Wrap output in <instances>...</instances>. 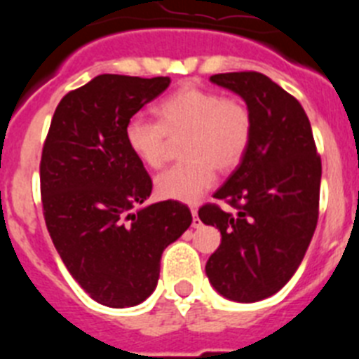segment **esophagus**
<instances>
[{"mask_svg": "<svg viewBox=\"0 0 359 359\" xmlns=\"http://www.w3.org/2000/svg\"><path fill=\"white\" fill-rule=\"evenodd\" d=\"M192 228H201V219L198 217V210L192 208Z\"/></svg>", "mask_w": 359, "mask_h": 359, "instance_id": "1", "label": "esophagus"}]
</instances>
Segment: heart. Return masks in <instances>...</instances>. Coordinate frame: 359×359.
Returning <instances> with one entry per match:
<instances>
[{
  "label": "heart",
  "mask_w": 359,
  "mask_h": 359,
  "mask_svg": "<svg viewBox=\"0 0 359 359\" xmlns=\"http://www.w3.org/2000/svg\"><path fill=\"white\" fill-rule=\"evenodd\" d=\"M156 122L133 116L126 144L147 169H160L170 142L183 138L185 161L161 172L154 190L161 199L194 203L212 187L215 169L228 174L243 163L253 136V116L244 100L198 84H183L154 107Z\"/></svg>",
  "instance_id": "obj_1"
}]
</instances>
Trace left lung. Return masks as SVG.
I'll list each match as a JSON object with an SVG mask.
<instances>
[{
    "label": "left lung",
    "mask_w": 359,
    "mask_h": 359,
    "mask_svg": "<svg viewBox=\"0 0 359 359\" xmlns=\"http://www.w3.org/2000/svg\"><path fill=\"white\" fill-rule=\"evenodd\" d=\"M210 81L244 98L253 136L243 163L214 194L233 212L214 203L198 212L221 231L205 269L219 294L257 302L286 286L306 255L318 223L322 160L304 107L271 79L233 72Z\"/></svg>",
    "instance_id": "left-lung-1"
}]
</instances>
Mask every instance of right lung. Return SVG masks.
Masks as SVG:
<instances>
[{
  "mask_svg": "<svg viewBox=\"0 0 359 359\" xmlns=\"http://www.w3.org/2000/svg\"><path fill=\"white\" fill-rule=\"evenodd\" d=\"M169 77L98 75L62 97L41 156V201L57 253L93 300L138 306L154 291L160 259L192 223L189 207L151 196L152 180L126 144V126Z\"/></svg>",
  "mask_w": 359,
  "mask_h": 359,
  "instance_id": "obj_1",
  "label": "right lung"
}]
</instances>
